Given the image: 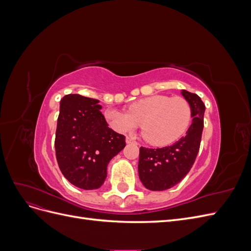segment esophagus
<instances>
[{
    "label": "esophagus",
    "mask_w": 251,
    "mask_h": 251,
    "mask_svg": "<svg viewBox=\"0 0 251 251\" xmlns=\"http://www.w3.org/2000/svg\"><path fill=\"white\" fill-rule=\"evenodd\" d=\"M126 143H133V142H135V139L133 137H130V136H127V137L126 138Z\"/></svg>",
    "instance_id": "esophagus-1"
}]
</instances>
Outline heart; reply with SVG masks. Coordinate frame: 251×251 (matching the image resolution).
Segmentation results:
<instances>
[{
    "label": "heart",
    "mask_w": 251,
    "mask_h": 251,
    "mask_svg": "<svg viewBox=\"0 0 251 251\" xmlns=\"http://www.w3.org/2000/svg\"><path fill=\"white\" fill-rule=\"evenodd\" d=\"M105 117L119 132H131L141 126V135L148 143L164 147L181 138L192 120V108L182 97L153 95L130 104L128 112L108 109Z\"/></svg>",
    "instance_id": "obj_1"
}]
</instances>
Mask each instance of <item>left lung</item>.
I'll list each match as a JSON object with an SVG mask.
<instances>
[{
    "label": "left lung",
    "mask_w": 251,
    "mask_h": 251,
    "mask_svg": "<svg viewBox=\"0 0 251 251\" xmlns=\"http://www.w3.org/2000/svg\"><path fill=\"white\" fill-rule=\"evenodd\" d=\"M181 94L192 108L193 123L186 135L170 147H141L139 150V178L150 191H165L178 184L191 171L198 155L204 126L205 104L195 93L182 90Z\"/></svg>",
    "instance_id": "left-lung-1"
}]
</instances>
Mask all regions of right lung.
<instances>
[{
    "label": "right lung",
    "mask_w": 251,
    "mask_h": 251,
    "mask_svg": "<svg viewBox=\"0 0 251 251\" xmlns=\"http://www.w3.org/2000/svg\"><path fill=\"white\" fill-rule=\"evenodd\" d=\"M98 102L79 94L64 96L55 133L60 172L71 184L87 191L103 184L110 160L126 147V137L109 127Z\"/></svg>",
    "instance_id": "1"
}]
</instances>
